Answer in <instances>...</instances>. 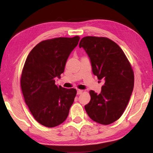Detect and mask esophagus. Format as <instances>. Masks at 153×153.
<instances>
[{"instance_id":"1","label":"esophagus","mask_w":153,"mask_h":153,"mask_svg":"<svg viewBox=\"0 0 153 153\" xmlns=\"http://www.w3.org/2000/svg\"><path fill=\"white\" fill-rule=\"evenodd\" d=\"M83 92V90H77V94H81Z\"/></svg>"}]
</instances>
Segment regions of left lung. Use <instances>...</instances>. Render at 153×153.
<instances>
[{
  "label": "left lung",
  "instance_id": "obj_1",
  "mask_svg": "<svg viewBox=\"0 0 153 153\" xmlns=\"http://www.w3.org/2000/svg\"><path fill=\"white\" fill-rule=\"evenodd\" d=\"M79 48L86 51L93 74L103 82L101 92L90 90L91 99L85 109L93 121L108 125L122 115L134 89V72L123 51L107 38L86 36Z\"/></svg>",
  "mask_w": 153,
  "mask_h": 153
}]
</instances>
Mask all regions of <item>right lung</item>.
Returning <instances> with one entry per match:
<instances>
[{
	"label": "right lung",
	"instance_id": "right-lung-1",
	"mask_svg": "<svg viewBox=\"0 0 153 153\" xmlns=\"http://www.w3.org/2000/svg\"><path fill=\"white\" fill-rule=\"evenodd\" d=\"M80 38H56L38 44L28 55L21 77L25 102L35 120L48 128L60 125L68 116L77 91L56 86L71 51Z\"/></svg>",
	"mask_w": 153,
	"mask_h": 153
}]
</instances>
